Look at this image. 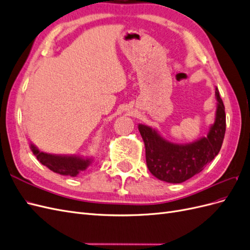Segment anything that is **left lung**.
<instances>
[{
	"instance_id": "obj_1",
	"label": "left lung",
	"mask_w": 250,
	"mask_h": 250,
	"mask_svg": "<svg viewBox=\"0 0 250 250\" xmlns=\"http://www.w3.org/2000/svg\"><path fill=\"white\" fill-rule=\"evenodd\" d=\"M217 108L215 122L206 137L191 143H173L155 128L139 124L138 128L146 149V163L156 178L170 184H180L193 177L214 160L221 149L225 128V107L216 87Z\"/></svg>"
}]
</instances>
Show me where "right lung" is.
<instances>
[{"label":"right lung","instance_id":"right-lung-1","mask_svg":"<svg viewBox=\"0 0 250 250\" xmlns=\"http://www.w3.org/2000/svg\"><path fill=\"white\" fill-rule=\"evenodd\" d=\"M30 149L42 165L46 166L51 171L64 176L76 177L79 173L85 171L94 162L93 156L47 153L37 148L33 143H30Z\"/></svg>","mask_w":250,"mask_h":250}]
</instances>
